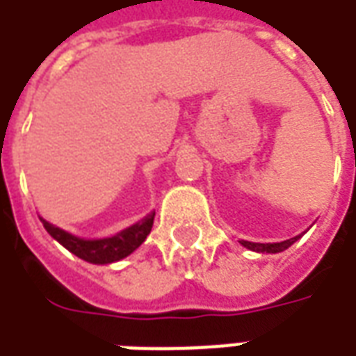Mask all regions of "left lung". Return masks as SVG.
I'll use <instances>...</instances> for the list:
<instances>
[{
  "mask_svg": "<svg viewBox=\"0 0 356 356\" xmlns=\"http://www.w3.org/2000/svg\"><path fill=\"white\" fill-rule=\"evenodd\" d=\"M301 238V234L298 236H293L290 240H282V242H267V244H259V242H248V240H240V244L248 250H252V252H257V254H280L284 250H288V248L293 244V242H298Z\"/></svg>",
  "mask_w": 356,
  "mask_h": 356,
  "instance_id": "1",
  "label": "left lung"
}]
</instances>
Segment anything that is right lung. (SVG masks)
<instances>
[{
    "label": "right lung",
    "mask_w": 356,
    "mask_h": 356,
    "mask_svg": "<svg viewBox=\"0 0 356 356\" xmlns=\"http://www.w3.org/2000/svg\"><path fill=\"white\" fill-rule=\"evenodd\" d=\"M154 216V211H150L140 221L112 234V236H106V238H81V236H76L72 232L60 229L57 225L45 221L43 217L40 219H42L45 231L49 232L60 246H65L70 254L80 257L83 261L93 263V265H110V263H116L127 255H131L147 240L152 231Z\"/></svg>",
    "instance_id": "add662e5"
}]
</instances>
